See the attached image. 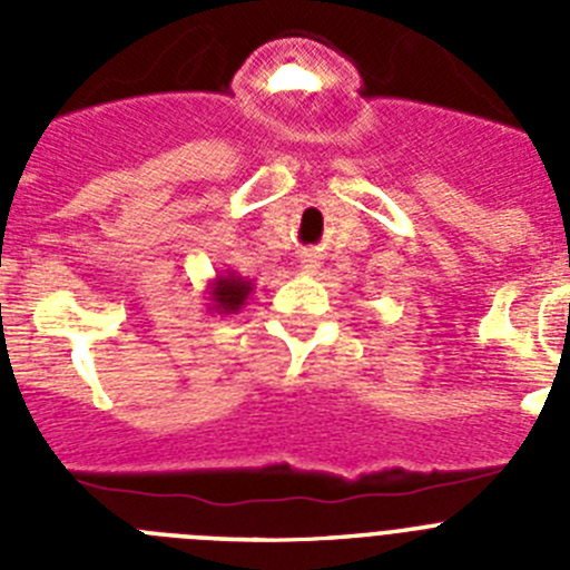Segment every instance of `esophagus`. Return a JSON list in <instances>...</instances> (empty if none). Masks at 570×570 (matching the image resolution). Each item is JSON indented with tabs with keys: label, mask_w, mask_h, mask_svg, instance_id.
Masks as SVG:
<instances>
[{
	"label": "esophagus",
	"mask_w": 570,
	"mask_h": 570,
	"mask_svg": "<svg viewBox=\"0 0 570 570\" xmlns=\"http://www.w3.org/2000/svg\"><path fill=\"white\" fill-rule=\"evenodd\" d=\"M320 254H314V250H308V254H302V268L308 271V274H316L320 271Z\"/></svg>",
	"instance_id": "1"
}]
</instances>
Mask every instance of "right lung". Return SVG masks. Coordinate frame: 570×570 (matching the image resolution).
<instances>
[{
    "mask_svg": "<svg viewBox=\"0 0 570 570\" xmlns=\"http://www.w3.org/2000/svg\"><path fill=\"white\" fill-rule=\"evenodd\" d=\"M254 294V279L248 276H239L234 271H225V274H216L208 282V296H205V305H208L210 314H239V308Z\"/></svg>",
    "mask_w": 570,
    "mask_h": 570,
    "instance_id": "add662e5",
    "label": "right lung"
}]
</instances>
